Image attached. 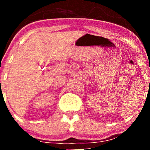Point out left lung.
<instances>
[{
    "label": "left lung",
    "instance_id": "obj_1",
    "mask_svg": "<svg viewBox=\"0 0 150 150\" xmlns=\"http://www.w3.org/2000/svg\"><path fill=\"white\" fill-rule=\"evenodd\" d=\"M149 83H150V80H149Z\"/></svg>",
    "mask_w": 150,
    "mask_h": 150
}]
</instances>
